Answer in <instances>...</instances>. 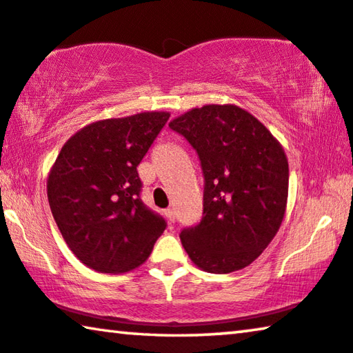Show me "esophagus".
<instances>
[{
	"instance_id": "obj_1",
	"label": "esophagus",
	"mask_w": 353,
	"mask_h": 353,
	"mask_svg": "<svg viewBox=\"0 0 353 353\" xmlns=\"http://www.w3.org/2000/svg\"><path fill=\"white\" fill-rule=\"evenodd\" d=\"M165 216H167L168 223H170V224L175 223V212H173L172 208H167V210H165Z\"/></svg>"
}]
</instances>
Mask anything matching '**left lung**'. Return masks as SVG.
<instances>
[{
	"label": "left lung",
	"instance_id": "left-lung-1",
	"mask_svg": "<svg viewBox=\"0 0 353 353\" xmlns=\"http://www.w3.org/2000/svg\"><path fill=\"white\" fill-rule=\"evenodd\" d=\"M201 161L203 213L183 229L191 261L229 274L252 264L282 224L288 199V161L256 117L236 105L192 108L168 124Z\"/></svg>",
	"mask_w": 353,
	"mask_h": 353
}]
</instances>
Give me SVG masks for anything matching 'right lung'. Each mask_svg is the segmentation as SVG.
Masks as SVG:
<instances>
[{"label": "right lung", "mask_w": 353, "mask_h": 353, "mask_svg": "<svg viewBox=\"0 0 353 353\" xmlns=\"http://www.w3.org/2000/svg\"><path fill=\"white\" fill-rule=\"evenodd\" d=\"M170 114L150 111L92 122L71 137L50 168L48 199L66 245L105 274L139 268L165 231L141 202L137 167Z\"/></svg>", "instance_id": "right-lung-1"}]
</instances>
